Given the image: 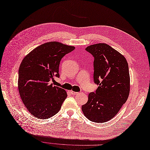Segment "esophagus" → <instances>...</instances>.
Wrapping results in <instances>:
<instances>
[{
	"label": "esophagus",
	"mask_w": 150,
	"mask_h": 150,
	"mask_svg": "<svg viewBox=\"0 0 150 150\" xmlns=\"http://www.w3.org/2000/svg\"><path fill=\"white\" fill-rule=\"evenodd\" d=\"M70 93L71 95H77V94H78V93L73 91H70Z\"/></svg>",
	"instance_id": "esophagus-1"
}]
</instances>
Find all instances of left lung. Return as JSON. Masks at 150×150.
<instances>
[{
  "instance_id": "left-lung-1",
  "label": "left lung",
  "mask_w": 150,
  "mask_h": 150,
  "mask_svg": "<svg viewBox=\"0 0 150 150\" xmlns=\"http://www.w3.org/2000/svg\"><path fill=\"white\" fill-rule=\"evenodd\" d=\"M85 49L95 58L93 79L99 86L95 93L88 95V100L81 109L90 120L106 122L119 112L128 99V63L123 55L107 44H95Z\"/></svg>"
}]
</instances>
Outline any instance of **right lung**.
Returning <instances> with one entry per match:
<instances>
[{
	"label": "right lung",
	"mask_w": 150,
	"mask_h": 150,
	"mask_svg": "<svg viewBox=\"0 0 150 150\" xmlns=\"http://www.w3.org/2000/svg\"><path fill=\"white\" fill-rule=\"evenodd\" d=\"M75 47L57 41L41 44L27 54L18 70V88L22 101L35 117L47 119L56 114L67 94L51 83L59 77L62 58Z\"/></svg>",
	"instance_id": "right-lung-1"
}]
</instances>
